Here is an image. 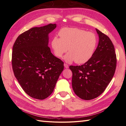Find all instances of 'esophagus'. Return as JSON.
<instances>
[{
	"label": "esophagus",
	"instance_id": "1",
	"mask_svg": "<svg viewBox=\"0 0 126 126\" xmlns=\"http://www.w3.org/2000/svg\"><path fill=\"white\" fill-rule=\"evenodd\" d=\"M64 67H65L66 69H68V68H69V65L67 64L64 63Z\"/></svg>",
	"mask_w": 126,
	"mask_h": 126
}]
</instances>
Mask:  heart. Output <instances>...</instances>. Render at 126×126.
Returning a JSON list of instances; mask_svg holds the SVG:
<instances>
[{
	"label": "heart",
	"instance_id": "b5f03b06",
	"mask_svg": "<svg viewBox=\"0 0 126 126\" xmlns=\"http://www.w3.org/2000/svg\"><path fill=\"white\" fill-rule=\"evenodd\" d=\"M60 38L54 37L51 46L55 55L61 58L64 53L68 63L75 61L76 63L87 62L92 58L97 44V37L92 32H87L79 28L62 29L59 32Z\"/></svg>",
	"mask_w": 126,
	"mask_h": 126
}]
</instances>
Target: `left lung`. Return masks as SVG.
I'll return each instance as SVG.
<instances>
[{
	"instance_id": "1",
	"label": "left lung",
	"mask_w": 126,
	"mask_h": 126,
	"mask_svg": "<svg viewBox=\"0 0 126 126\" xmlns=\"http://www.w3.org/2000/svg\"><path fill=\"white\" fill-rule=\"evenodd\" d=\"M98 46L90 60L81 65L69 66L73 73L72 87L79 98L92 100L103 93L113 79L116 66V55L110 39L96 29Z\"/></svg>"
}]
</instances>
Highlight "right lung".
Wrapping results in <instances>:
<instances>
[{"label": "right lung", "mask_w": 126, "mask_h": 126, "mask_svg": "<svg viewBox=\"0 0 126 126\" xmlns=\"http://www.w3.org/2000/svg\"><path fill=\"white\" fill-rule=\"evenodd\" d=\"M56 24L35 27L19 36L13 46L12 65L16 78L31 97L49 96L64 69V63L51 52L48 34Z\"/></svg>", "instance_id": "add662e5"}]
</instances>
